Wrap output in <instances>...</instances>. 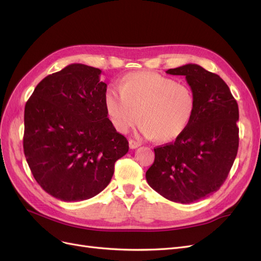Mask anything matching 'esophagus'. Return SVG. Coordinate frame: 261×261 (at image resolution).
<instances>
[{
	"label": "esophagus",
	"mask_w": 261,
	"mask_h": 261,
	"mask_svg": "<svg viewBox=\"0 0 261 261\" xmlns=\"http://www.w3.org/2000/svg\"><path fill=\"white\" fill-rule=\"evenodd\" d=\"M128 144H129V148L130 149H136V148H138L140 146L139 141H136V140H134V139H129Z\"/></svg>",
	"instance_id": "1"
}]
</instances>
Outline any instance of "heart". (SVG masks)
Instances as JSON below:
<instances>
[{"label": "heart", "instance_id": "b5f03b06", "mask_svg": "<svg viewBox=\"0 0 261 261\" xmlns=\"http://www.w3.org/2000/svg\"><path fill=\"white\" fill-rule=\"evenodd\" d=\"M118 90L108 89L103 97L107 115L118 133H127L138 118L145 137L171 143L194 118V92L172 78L153 72L129 73L120 80Z\"/></svg>", "mask_w": 261, "mask_h": 261}]
</instances>
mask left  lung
I'll return each instance as SVG.
<instances>
[{
	"mask_svg": "<svg viewBox=\"0 0 261 261\" xmlns=\"http://www.w3.org/2000/svg\"><path fill=\"white\" fill-rule=\"evenodd\" d=\"M185 76L196 100L193 121L174 143L154 148L148 184L171 201L206 198L226 179L239 150V106L219 75L197 64L167 70Z\"/></svg>",
	"mask_w": 261,
	"mask_h": 261,
	"instance_id": "1",
	"label": "left lung"
}]
</instances>
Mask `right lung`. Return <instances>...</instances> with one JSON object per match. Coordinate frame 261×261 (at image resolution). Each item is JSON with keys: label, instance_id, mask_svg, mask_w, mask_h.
Returning <instances> with one entry per match:
<instances>
[{"label": "right lung", "instance_id": "obj_1", "mask_svg": "<svg viewBox=\"0 0 261 261\" xmlns=\"http://www.w3.org/2000/svg\"><path fill=\"white\" fill-rule=\"evenodd\" d=\"M101 70L70 64L37 85L25 107L23 152L43 191L82 201L109 185L128 141L113 127Z\"/></svg>", "mask_w": 261, "mask_h": 261}]
</instances>
